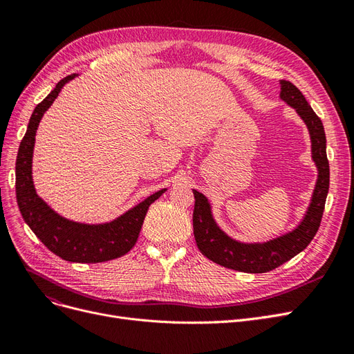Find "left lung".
<instances>
[{"instance_id":"obj_1","label":"left lung","mask_w":354,"mask_h":354,"mask_svg":"<svg viewBox=\"0 0 354 354\" xmlns=\"http://www.w3.org/2000/svg\"><path fill=\"white\" fill-rule=\"evenodd\" d=\"M281 97L297 109L307 124L312 137L313 159L319 169L312 203L299 226L283 236L264 243H241L221 232L211 216L207 198L198 190L194 209V234L199 251L211 261L245 273H266L286 263L301 252L312 242L322 221L329 189V162L326 156V137L320 118L310 108L308 102L292 82L282 81Z\"/></svg>"}]
</instances>
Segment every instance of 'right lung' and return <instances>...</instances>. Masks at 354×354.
<instances>
[{
    "mask_svg": "<svg viewBox=\"0 0 354 354\" xmlns=\"http://www.w3.org/2000/svg\"><path fill=\"white\" fill-rule=\"evenodd\" d=\"M75 77L77 75L73 73L60 80L56 88L38 103L32 112L16 159V198L24 220L51 252L72 263H103L122 257L133 248L149 207L164 194L165 189L146 198L120 218L99 226L63 218L37 195L32 181V153L37 128L42 115L56 100L63 85Z\"/></svg>",
    "mask_w": 354,
    "mask_h": 354,
    "instance_id": "1",
    "label": "right lung"
}]
</instances>
